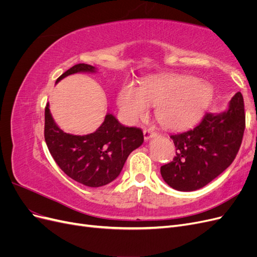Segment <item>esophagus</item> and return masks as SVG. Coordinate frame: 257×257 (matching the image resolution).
I'll return each mask as SVG.
<instances>
[{
    "label": "esophagus",
    "mask_w": 257,
    "mask_h": 257,
    "mask_svg": "<svg viewBox=\"0 0 257 257\" xmlns=\"http://www.w3.org/2000/svg\"><path fill=\"white\" fill-rule=\"evenodd\" d=\"M157 135V132H155L152 127H148V128H145L144 130V136H145V139L147 141V139H150L151 137Z\"/></svg>",
    "instance_id": "esophagus-1"
}]
</instances>
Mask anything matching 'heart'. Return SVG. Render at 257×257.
Here are the masks:
<instances>
[{"label":"heart","mask_w":257,"mask_h":257,"mask_svg":"<svg viewBox=\"0 0 257 257\" xmlns=\"http://www.w3.org/2000/svg\"><path fill=\"white\" fill-rule=\"evenodd\" d=\"M213 91L210 85L185 75H166L147 80L142 88L126 83L120 89L118 106L127 121L136 122L157 106L163 126L183 130L195 123L208 107Z\"/></svg>","instance_id":"obj_1"}]
</instances>
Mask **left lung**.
<instances>
[{
	"mask_svg": "<svg viewBox=\"0 0 257 257\" xmlns=\"http://www.w3.org/2000/svg\"><path fill=\"white\" fill-rule=\"evenodd\" d=\"M244 127L243 97L237 92L227 111L221 114L207 112L194 128L170 135L176 157L161 167L163 179L178 191L203 188L234 162Z\"/></svg>",
	"mask_w": 257,
	"mask_h": 257,
	"instance_id": "1",
	"label": "left lung"
}]
</instances>
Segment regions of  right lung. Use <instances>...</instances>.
I'll use <instances>...</instances> for the list:
<instances>
[{
  "mask_svg": "<svg viewBox=\"0 0 257 257\" xmlns=\"http://www.w3.org/2000/svg\"><path fill=\"white\" fill-rule=\"evenodd\" d=\"M78 72H95V67L79 63L57 79ZM46 144L58 166L75 181L91 188H98L119 176L130 153L144 143L143 131L126 127L112 114H107L102 125L89 135L64 133L54 123L49 105L45 108Z\"/></svg>",
  "mask_w": 257,
  "mask_h": 257,
  "instance_id": "obj_1",
  "label": "right lung"
}]
</instances>
